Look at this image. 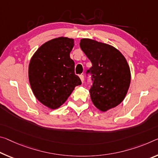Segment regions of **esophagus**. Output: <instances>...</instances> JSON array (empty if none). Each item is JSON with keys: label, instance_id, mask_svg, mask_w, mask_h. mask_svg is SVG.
Wrapping results in <instances>:
<instances>
[{"label": "esophagus", "instance_id": "1", "mask_svg": "<svg viewBox=\"0 0 158 158\" xmlns=\"http://www.w3.org/2000/svg\"><path fill=\"white\" fill-rule=\"evenodd\" d=\"M79 78H80V79H81V81L82 83H83V82H84V75H83V74L79 75Z\"/></svg>", "mask_w": 158, "mask_h": 158}]
</instances>
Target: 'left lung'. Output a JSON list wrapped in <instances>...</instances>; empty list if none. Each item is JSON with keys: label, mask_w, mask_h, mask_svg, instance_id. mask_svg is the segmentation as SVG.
Segmentation results:
<instances>
[{"label": "left lung", "mask_w": 158, "mask_h": 158, "mask_svg": "<svg viewBox=\"0 0 158 158\" xmlns=\"http://www.w3.org/2000/svg\"><path fill=\"white\" fill-rule=\"evenodd\" d=\"M80 47L91 60L93 85L89 90L93 103L106 112L123 101L131 82V72L127 60L118 50L109 44L82 39Z\"/></svg>", "instance_id": "1"}]
</instances>
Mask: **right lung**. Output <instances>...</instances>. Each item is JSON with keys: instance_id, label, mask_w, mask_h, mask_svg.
<instances>
[{"instance_id": "1", "label": "right lung", "mask_w": 158, "mask_h": 158, "mask_svg": "<svg viewBox=\"0 0 158 158\" xmlns=\"http://www.w3.org/2000/svg\"><path fill=\"white\" fill-rule=\"evenodd\" d=\"M74 45L73 39H53L40 46L30 60L31 90L37 100L48 108L60 107L75 87L81 84L69 56Z\"/></svg>"}]
</instances>
